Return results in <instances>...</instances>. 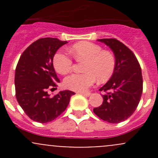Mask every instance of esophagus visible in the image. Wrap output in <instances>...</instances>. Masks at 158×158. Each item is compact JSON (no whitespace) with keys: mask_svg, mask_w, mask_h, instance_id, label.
Here are the masks:
<instances>
[{"mask_svg":"<svg viewBox=\"0 0 158 158\" xmlns=\"http://www.w3.org/2000/svg\"><path fill=\"white\" fill-rule=\"evenodd\" d=\"M79 93L82 94V95H83L84 96H86V97L90 96V95H91L90 92H79Z\"/></svg>","mask_w":158,"mask_h":158,"instance_id":"esophagus-1","label":"esophagus"}]
</instances>
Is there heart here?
Wrapping results in <instances>:
<instances>
[{
	"mask_svg": "<svg viewBox=\"0 0 158 158\" xmlns=\"http://www.w3.org/2000/svg\"><path fill=\"white\" fill-rule=\"evenodd\" d=\"M71 52L77 61H84L81 74H72L63 81L64 86L69 90L83 92L95 83L108 81L114 73L116 59L111 51L102 49L101 46L87 41L77 43L71 47ZM71 57L63 51L56 52L52 65L57 73L65 75L73 69Z\"/></svg>",
	"mask_w": 158,
	"mask_h": 158,
	"instance_id": "obj_1",
	"label": "heart"
}]
</instances>
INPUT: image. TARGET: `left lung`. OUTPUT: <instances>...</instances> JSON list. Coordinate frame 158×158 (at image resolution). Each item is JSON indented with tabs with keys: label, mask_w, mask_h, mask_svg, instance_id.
Here are the masks:
<instances>
[{
	"label": "left lung",
	"mask_w": 158,
	"mask_h": 158,
	"mask_svg": "<svg viewBox=\"0 0 158 158\" xmlns=\"http://www.w3.org/2000/svg\"><path fill=\"white\" fill-rule=\"evenodd\" d=\"M114 54L116 66L109 82L99 91L103 102L93 109L94 113L109 123H120L128 119L136 110L143 91L141 69L136 56L130 49L114 38L100 39Z\"/></svg>",
	"instance_id": "1"
}]
</instances>
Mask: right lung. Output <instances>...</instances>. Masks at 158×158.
I'll return each instance as SVG.
<instances>
[{"mask_svg":"<svg viewBox=\"0 0 158 158\" xmlns=\"http://www.w3.org/2000/svg\"><path fill=\"white\" fill-rule=\"evenodd\" d=\"M57 38H40L27 47L15 70L16 98L27 115L36 122L47 123L66 110L75 92L61 91L50 97L48 91L60 82L52 59L60 47L67 44Z\"/></svg>","mask_w":158,"mask_h":158,"instance_id":"right-lung-1","label":"right lung"}]
</instances>
